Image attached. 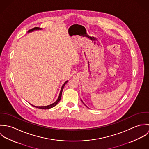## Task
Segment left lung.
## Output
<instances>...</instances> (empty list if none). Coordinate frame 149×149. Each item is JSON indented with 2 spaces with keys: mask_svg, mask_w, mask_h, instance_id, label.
<instances>
[{
  "mask_svg": "<svg viewBox=\"0 0 149 149\" xmlns=\"http://www.w3.org/2000/svg\"><path fill=\"white\" fill-rule=\"evenodd\" d=\"M81 102H83V101H82V100H81ZM84 105H85V106H86V105H85V104H84ZM87 107V106H86Z\"/></svg>",
  "mask_w": 149,
  "mask_h": 149,
  "instance_id": "8db88e82",
  "label": "left lung"
}]
</instances>
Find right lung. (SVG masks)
I'll return each mask as SVG.
<instances>
[{
  "instance_id": "right-lung-1",
  "label": "right lung",
  "mask_w": 149,
  "mask_h": 149,
  "mask_svg": "<svg viewBox=\"0 0 149 149\" xmlns=\"http://www.w3.org/2000/svg\"><path fill=\"white\" fill-rule=\"evenodd\" d=\"M42 30V29H41V28H40V27H34V28H33V29H31V30H29L27 31V33H31V32H33V31H34V30ZM68 80H67L66 81H65L64 84L61 86V91H60V94H59V96H58L57 100L54 103H52V104H50V105L46 106H35L32 105V104H31V106L34 107H36V108H40V109H49V108H53V107L56 106L58 103V102L60 101V100H61V95H62L63 90V89H64V86L68 83Z\"/></svg>"
}]
</instances>
